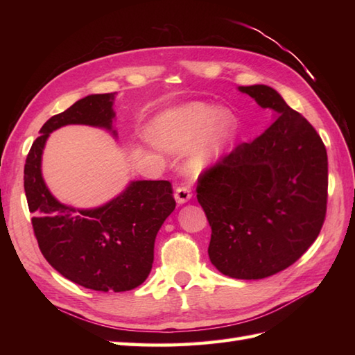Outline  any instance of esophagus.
<instances>
[{
    "label": "esophagus",
    "mask_w": 355,
    "mask_h": 355,
    "mask_svg": "<svg viewBox=\"0 0 355 355\" xmlns=\"http://www.w3.org/2000/svg\"><path fill=\"white\" fill-rule=\"evenodd\" d=\"M192 198V191L189 186H180L175 189V200L178 205H184Z\"/></svg>",
    "instance_id": "esophagus-1"
}]
</instances>
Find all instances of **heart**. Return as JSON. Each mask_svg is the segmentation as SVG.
Instances as JSON below:
<instances>
[{
	"label": "heart",
	"mask_w": 355,
	"mask_h": 355,
	"mask_svg": "<svg viewBox=\"0 0 355 355\" xmlns=\"http://www.w3.org/2000/svg\"><path fill=\"white\" fill-rule=\"evenodd\" d=\"M153 134L157 145L166 150H184L198 141L187 158V166L193 172H201L227 153L236 135V123L229 112L197 102L158 116Z\"/></svg>",
	"instance_id": "1"
}]
</instances>
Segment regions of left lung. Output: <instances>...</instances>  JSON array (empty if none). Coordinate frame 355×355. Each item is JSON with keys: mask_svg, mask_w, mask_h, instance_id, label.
Listing matches in <instances>:
<instances>
[{"mask_svg": "<svg viewBox=\"0 0 355 355\" xmlns=\"http://www.w3.org/2000/svg\"><path fill=\"white\" fill-rule=\"evenodd\" d=\"M275 122L198 177L197 198L212 229L210 262L235 279L290 267L319 236L327 215L328 157L320 135L267 85L239 87Z\"/></svg>", "mask_w": 355, "mask_h": 355, "instance_id": "1", "label": "left lung"}]
</instances>
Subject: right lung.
<instances>
[{
	"mask_svg": "<svg viewBox=\"0 0 355 355\" xmlns=\"http://www.w3.org/2000/svg\"><path fill=\"white\" fill-rule=\"evenodd\" d=\"M114 96H87L49 119L24 166L27 205L44 258L71 282L105 293L128 291L146 281L154 262L157 232L175 209L172 184L166 180L132 182L105 206L79 210L50 193L41 173V158L50 132L61 126L112 130Z\"/></svg>",
	"mask_w": 355,
	"mask_h": 355,
	"instance_id": "add662e5",
	"label": "right lung"
}]
</instances>
